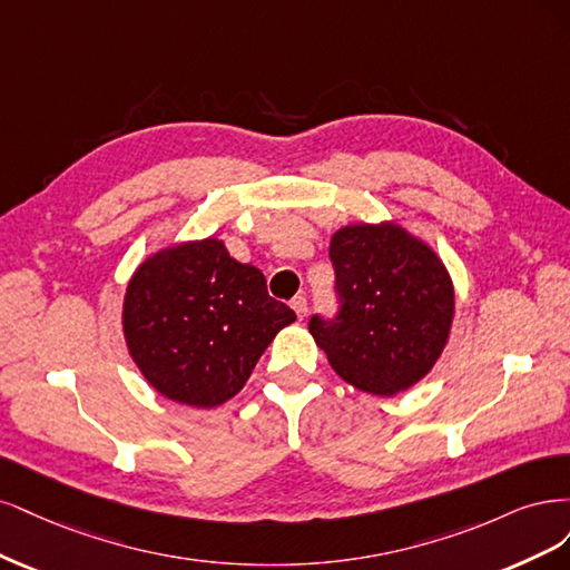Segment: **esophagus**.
Instances as JSON below:
<instances>
[{
  "instance_id": "1",
  "label": "esophagus",
  "mask_w": 570,
  "mask_h": 570,
  "mask_svg": "<svg viewBox=\"0 0 570 570\" xmlns=\"http://www.w3.org/2000/svg\"><path fill=\"white\" fill-rule=\"evenodd\" d=\"M291 307H293V312H296L298 315V320H303L305 315H307V301L303 298V296H296L291 301Z\"/></svg>"
}]
</instances>
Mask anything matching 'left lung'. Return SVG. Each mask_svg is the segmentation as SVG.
<instances>
[{
	"label": "left lung",
	"mask_w": 570,
	"mask_h": 570,
	"mask_svg": "<svg viewBox=\"0 0 570 570\" xmlns=\"http://www.w3.org/2000/svg\"><path fill=\"white\" fill-rule=\"evenodd\" d=\"M341 315L309 320L332 370L353 389L393 397L443 355L454 322V284L443 258L395 219L353 223L328 244Z\"/></svg>",
	"instance_id": "8db88e82"
}]
</instances>
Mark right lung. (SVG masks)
I'll return each mask as SVG.
<instances>
[{
	"label": "right lung",
	"mask_w": 570,
	"mask_h": 570,
	"mask_svg": "<svg viewBox=\"0 0 570 570\" xmlns=\"http://www.w3.org/2000/svg\"><path fill=\"white\" fill-rule=\"evenodd\" d=\"M296 312L267 296L263 272L223 238L163 246L137 265L122 298V336L156 393L187 407L225 405Z\"/></svg>",
	"instance_id": "obj_1"
}]
</instances>
